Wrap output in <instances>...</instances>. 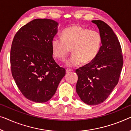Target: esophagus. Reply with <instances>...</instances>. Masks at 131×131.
<instances>
[{"mask_svg": "<svg viewBox=\"0 0 131 131\" xmlns=\"http://www.w3.org/2000/svg\"><path fill=\"white\" fill-rule=\"evenodd\" d=\"M72 69H68V68H67V69H66V73H69V72H72Z\"/></svg>", "mask_w": 131, "mask_h": 131, "instance_id": "esophagus-1", "label": "esophagus"}]
</instances>
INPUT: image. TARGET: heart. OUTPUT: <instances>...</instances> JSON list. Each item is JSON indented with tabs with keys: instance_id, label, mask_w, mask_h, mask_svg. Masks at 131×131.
I'll return each instance as SVG.
<instances>
[{
	"instance_id": "b5f03b06",
	"label": "heart",
	"mask_w": 131,
	"mask_h": 131,
	"mask_svg": "<svg viewBox=\"0 0 131 131\" xmlns=\"http://www.w3.org/2000/svg\"><path fill=\"white\" fill-rule=\"evenodd\" d=\"M101 44L102 36L98 31L72 25L63 30L62 38L53 39L52 49L56 59L65 60L72 48L73 54L66 65L75 67L82 62L88 63L93 61L99 53Z\"/></svg>"
}]
</instances>
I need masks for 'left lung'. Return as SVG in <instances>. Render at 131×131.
Masks as SVG:
<instances>
[{"label": "left lung", "instance_id": "left-lung-1", "mask_svg": "<svg viewBox=\"0 0 131 131\" xmlns=\"http://www.w3.org/2000/svg\"><path fill=\"white\" fill-rule=\"evenodd\" d=\"M92 22L98 27L102 45L93 61L76 70V91L86 104L96 105L104 102L118 84L124 60L120 43L111 27L102 20Z\"/></svg>", "mask_w": 131, "mask_h": 131}]
</instances>
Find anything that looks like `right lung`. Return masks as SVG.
<instances>
[{
	"label": "right lung",
	"instance_id": "obj_1",
	"mask_svg": "<svg viewBox=\"0 0 131 131\" xmlns=\"http://www.w3.org/2000/svg\"><path fill=\"white\" fill-rule=\"evenodd\" d=\"M58 23L36 19L15 35L10 49L12 75L22 95L33 102L43 103L55 93L66 70L53 58L52 41Z\"/></svg>",
	"mask_w": 131,
	"mask_h": 131
}]
</instances>
